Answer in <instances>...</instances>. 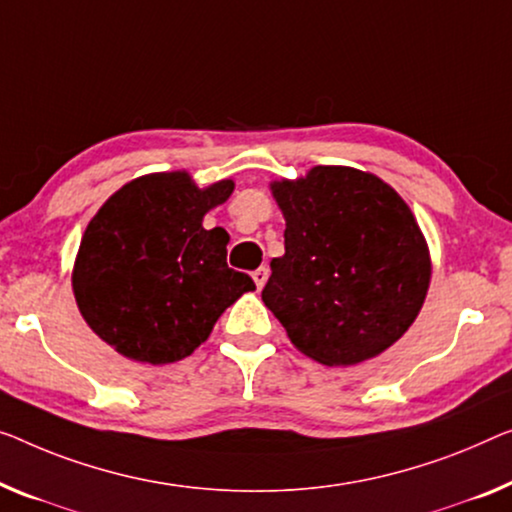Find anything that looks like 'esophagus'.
<instances>
[{
  "mask_svg": "<svg viewBox=\"0 0 512 512\" xmlns=\"http://www.w3.org/2000/svg\"><path fill=\"white\" fill-rule=\"evenodd\" d=\"M266 278H269V269H266V266H259L257 271H253V280H255L257 289H262V287H264Z\"/></svg>",
  "mask_w": 512,
  "mask_h": 512,
  "instance_id": "obj_1",
  "label": "esophagus"
}]
</instances>
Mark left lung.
<instances>
[{
  "label": "left lung",
  "instance_id": "1",
  "mask_svg": "<svg viewBox=\"0 0 512 512\" xmlns=\"http://www.w3.org/2000/svg\"><path fill=\"white\" fill-rule=\"evenodd\" d=\"M285 255L271 259L262 301L305 356L356 365L414 324L430 287L425 236L407 202L370 172L317 165L273 181Z\"/></svg>",
  "mask_w": 512,
  "mask_h": 512
}]
</instances>
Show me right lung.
<instances>
[{
	"label": "right lung",
	"instance_id": "1",
	"mask_svg": "<svg viewBox=\"0 0 512 512\" xmlns=\"http://www.w3.org/2000/svg\"><path fill=\"white\" fill-rule=\"evenodd\" d=\"M232 190V179L197 188L188 172H158L98 209L73 266L75 301L98 338L140 363L181 361L253 292V278L227 266V232L202 227Z\"/></svg>",
	"mask_w": 512,
	"mask_h": 512
}]
</instances>
